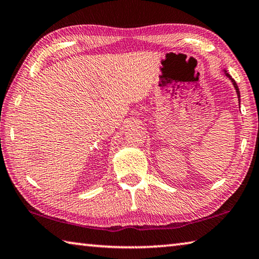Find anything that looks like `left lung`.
<instances>
[{
  "label": "left lung",
  "mask_w": 259,
  "mask_h": 259,
  "mask_svg": "<svg viewBox=\"0 0 259 259\" xmlns=\"http://www.w3.org/2000/svg\"><path fill=\"white\" fill-rule=\"evenodd\" d=\"M225 73H226V76H227L229 79L232 80V83H233V85H234V88H235V90H236V93H237V97H239V102H240V91H239V88H237V84H236V81L233 79V78L229 76V73H227V71H225Z\"/></svg>",
  "instance_id": "obj_1"
}]
</instances>
